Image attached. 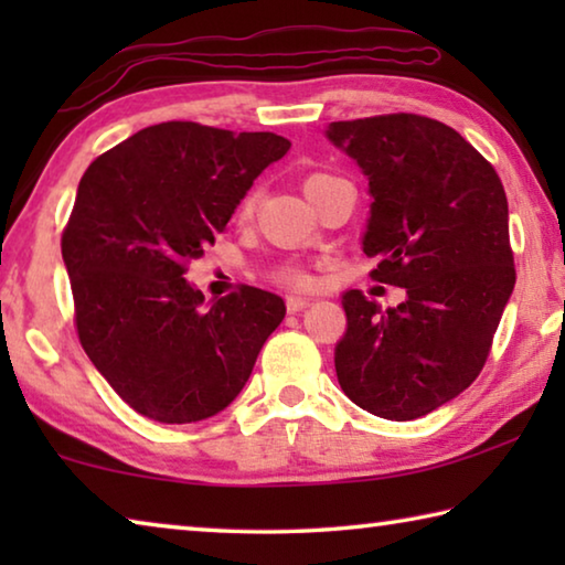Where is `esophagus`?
Instances as JSON below:
<instances>
[{"label": "esophagus", "mask_w": 565, "mask_h": 565, "mask_svg": "<svg viewBox=\"0 0 565 565\" xmlns=\"http://www.w3.org/2000/svg\"><path fill=\"white\" fill-rule=\"evenodd\" d=\"M309 303H311L309 296H289V299H286V309H289L291 313H299V311H303Z\"/></svg>", "instance_id": "esophagus-1"}]
</instances>
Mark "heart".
<instances>
[{
  "instance_id": "obj_1",
  "label": "heart",
  "mask_w": 565,
  "mask_h": 565,
  "mask_svg": "<svg viewBox=\"0 0 565 565\" xmlns=\"http://www.w3.org/2000/svg\"><path fill=\"white\" fill-rule=\"evenodd\" d=\"M319 177H323V174H311L309 179L303 181V189H306V186H311L313 181H317ZM252 209H254V196H246V199H244V204H242V214H252ZM286 279H291V281H303V276H301V274H296V271H289V274H286Z\"/></svg>"
}]
</instances>
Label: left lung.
I'll use <instances>...</instances> for the list:
<instances>
[{
  "instance_id": "left-lung-1",
  "label": "left lung",
  "mask_w": 565,
  "mask_h": 565,
  "mask_svg": "<svg viewBox=\"0 0 565 565\" xmlns=\"http://www.w3.org/2000/svg\"><path fill=\"white\" fill-rule=\"evenodd\" d=\"M327 139L369 179L371 274L406 289L391 309L341 294L339 384L369 414L414 420L471 386L489 356L515 284L505 191L461 134L418 114L331 121Z\"/></svg>"
}]
</instances>
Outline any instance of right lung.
<instances>
[{
  "label": "right lung",
  "mask_w": 565,
  "mask_h": 565,
  "mask_svg": "<svg viewBox=\"0 0 565 565\" xmlns=\"http://www.w3.org/2000/svg\"><path fill=\"white\" fill-rule=\"evenodd\" d=\"M291 141L194 121L147 127L92 161L62 236L76 331L109 386L159 424L216 416L284 321L281 296L244 286L204 301L184 279Z\"/></svg>",
  "instance_id": "add662e5"
}]
</instances>
